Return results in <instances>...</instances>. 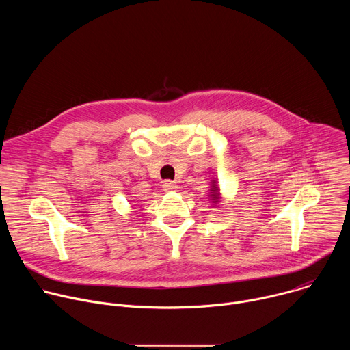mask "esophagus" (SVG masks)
Here are the masks:
<instances>
[{"label":"esophagus","instance_id":"obj_1","mask_svg":"<svg viewBox=\"0 0 350 350\" xmlns=\"http://www.w3.org/2000/svg\"><path fill=\"white\" fill-rule=\"evenodd\" d=\"M162 187H163V189H165V191H176V189L178 188V185H177L174 181H170V180L163 181Z\"/></svg>","mask_w":350,"mask_h":350}]
</instances>
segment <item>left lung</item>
<instances>
[{
    "label": "left lung",
    "mask_w": 350,
    "mask_h": 350,
    "mask_svg": "<svg viewBox=\"0 0 350 350\" xmlns=\"http://www.w3.org/2000/svg\"><path fill=\"white\" fill-rule=\"evenodd\" d=\"M216 181H213V184H212V192H211V196H212V202L213 204H217L219 202V189H217V187H216V184H215Z\"/></svg>",
    "instance_id": "left-lung-1"
}]
</instances>
